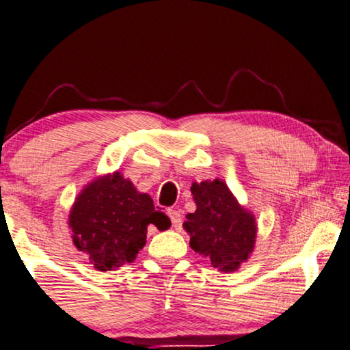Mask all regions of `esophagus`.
<instances>
[{
	"label": "esophagus",
	"instance_id": "34e87169",
	"mask_svg": "<svg viewBox=\"0 0 350 350\" xmlns=\"http://www.w3.org/2000/svg\"><path fill=\"white\" fill-rule=\"evenodd\" d=\"M167 216H170L172 226L176 227V229H179L180 224H183V214H180V211H178V209H167Z\"/></svg>",
	"mask_w": 350,
	"mask_h": 350
}]
</instances>
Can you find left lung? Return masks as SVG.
<instances>
[{"label": "left lung", "instance_id": "left-lung-1", "mask_svg": "<svg viewBox=\"0 0 350 350\" xmlns=\"http://www.w3.org/2000/svg\"><path fill=\"white\" fill-rule=\"evenodd\" d=\"M195 213L185 216L183 227L190 235V248L219 272H234L254 251L258 224L222 179L193 183Z\"/></svg>", "mask_w": 350, "mask_h": 350}]
</instances>
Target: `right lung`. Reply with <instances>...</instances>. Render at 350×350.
Listing matches in <instances>:
<instances>
[{
    "instance_id": "add662e5",
    "label": "right lung",
    "mask_w": 350,
    "mask_h": 350,
    "mask_svg": "<svg viewBox=\"0 0 350 350\" xmlns=\"http://www.w3.org/2000/svg\"><path fill=\"white\" fill-rule=\"evenodd\" d=\"M171 227L148 193L134 187L120 171L97 176L75 198L68 214L72 241L100 272L133 262L146 246L147 227Z\"/></svg>"
}]
</instances>
